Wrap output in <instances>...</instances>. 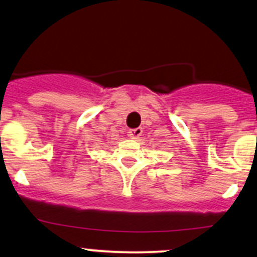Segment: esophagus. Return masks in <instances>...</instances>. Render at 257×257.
Listing matches in <instances>:
<instances>
[{
  "instance_id": "obj_1",
  "label": "esophagus",
  "mask_w": 257,
  "mask_h": 257,
  "mask_svg": "<svg viewBox=\"0 0 257 257\" xmlns=\"http://www.w3.org/2000/svg\"><path fill=\"white\" fill-rule=\"evenodd\" d=\"M142 128L141 127H137V128H132V130H130V131L127 132L128 134V137L130 139H132V140H139L141 136H142Z\"/></svg>"
}]
</instances>
